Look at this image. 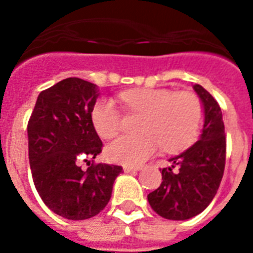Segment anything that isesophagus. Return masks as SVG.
I'll list each match as a JSON object with an SVG mask.
<instances>
[{"label":"esophagus","instance_id":"1","mask_svg":"<svg viewBox=\"0 0 253 253\" xmlns=\"http://www.w3.org/2000/svg\"><path fill=\"white\" fill-rule=\"evenodd\" d=\"M142 169V167H130V165H125L123 167V170L126 173H130V172H138V170Z\"/></svg>","mask_w":253,"mask_h":253}]
</instances>
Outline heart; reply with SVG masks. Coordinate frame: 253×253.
Wrapping results in <instances>:
<instances>
[{
    "label": "heart",
    "instance_id": "heart-1",
    "mask_svg": "<svg viewBox=\"0 0 253 253\" xmlns=\"http://www.w3.org/2000/svg\"><path fill=\"white\" fill-rule=\"evenodd\" d=\"M121 100L130 110L142 114L138 126L142 132L123 135L108 145L107 156L118 164H142L157 152L160 145L165 150H176L190 143L201 128L203 107L192 92L131 89L123 92ZM92 123L101 138L115 137L121 127V116L112 100L101 99L94 104Z\"/></svg>",
    "mask_w": 253,
    "mask_h": 253
}]
</instances>
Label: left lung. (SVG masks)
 I'll return each instance as SVG.
<instances>
[{
	"label": "left lung",
	"instance_id": "1",
	"mask_svg": "<svg viewBox=\"0 0 253 253\" xmlns=\"http://www.w3.org/2000/svg\"><path fill=\"white\" fill-rule=\"evenodd\" d=\"M203 107V126L194 145L170 157L161 169L163 181L148 195L159 215L173 221L195 217L206 209L222 180L226 139L222 112L211 94L201 85L192 86Z\"/></svg>",
	"mask_w": 253,
	"mask_h": 253
}]
</instances>
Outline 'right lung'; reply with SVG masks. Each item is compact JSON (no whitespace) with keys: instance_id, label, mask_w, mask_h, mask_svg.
Here are the masks:
<instances>
[{"instance_id":"right-lung-1","label":"right lung","mask_w":253,"mask_h":253,"mask_svg":"<svg viewBox=\"0 0 253 253\" xmlns=\"http://www.w3.org/2000/svg\"><path fill=\"white\" fill-rule=\"evenodd\" d=\"M97 85L70 77L39 93L28 122V157L42 201L59 217L81 221L99 214L111 199L122 167L89 164L103 142L92 123ZM88 161V160H85ZM88 164V165H89Z\"/></svg>"}]
</instances>
